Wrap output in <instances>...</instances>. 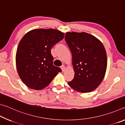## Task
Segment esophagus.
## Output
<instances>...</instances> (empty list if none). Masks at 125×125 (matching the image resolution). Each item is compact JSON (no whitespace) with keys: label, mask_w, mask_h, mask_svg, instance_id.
I'll return each instance as SVG.
<instances>
[{"label":"esophagus","mask_w":125,"mask_h":125,"mask_svg":"<svg viewBox=\"0 0 125 125\" xmlns=\"http://www.w3.org/2000/svg\"><path fill=\"white\" fill-rule=\"evenodd\" d=\"M61 69H62V71L63 72H64L65 69L64 65H62V66H61Z\"/></svg>","instance_id":"34e87169"}]
</instances>
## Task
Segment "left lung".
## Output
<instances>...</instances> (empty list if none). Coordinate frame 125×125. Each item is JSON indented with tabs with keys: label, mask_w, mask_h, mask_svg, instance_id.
I'll return each instance as SVG.
<instances>
[{
	"label": "left lung",
	"mask_w": 125,
	"mask_h": 125,
	"mask_svg": "<svg viewBox=\"0 0 125 125\" xmlns=\"http://www.w3.org/2000/svg\"><path fill=\"white\" fill-rule=\"evenodd\" d=\"M65 40L72 55L74 77L69 86L80 93L98 87L105 77L107 56L102 42L86 32H68Z\"/></svg>",
	"instance_id": "1"
}]
</instances>
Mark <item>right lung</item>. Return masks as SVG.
Returning <instances> with one entry per match:
<instances>
[{
    "instance_id": "1",
    "label": "right lung",
    "mask_w": 125,
    "mask_h": 125,
    "mask_svg": "<svg viewBox=\"0 0 125 125\" xmlns=\"http://www.w3.org/2000/svg\"><path fill=\"white\" fill-rule=\"evenodd\" d=\"M64 35L56 29H38L27 32L20 40L16 54V68L27 87L42 89L62 71L53 64L51 50Z\"/></svg>"
}]
</instances>
